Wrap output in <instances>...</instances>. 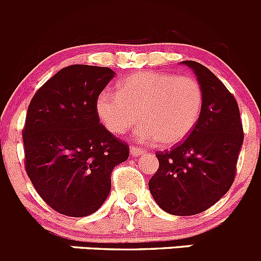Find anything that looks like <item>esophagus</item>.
<instances>
[{
    "label": "esophagus",
    "mask_w": 261,
    "mask_h": 261,
    "mask_svg": "<svg viewBox=\"0 0 261 261\" xmlns=\"http://www.w3.org/2000/svg\"><path fill=\"white\" fill-rule=\"evenodd\" d=\"M130 154L133 157H137V156H139V154H142L143 153L144 151H142L141 148H138V147H136V146H130Z\"/></svg>",
    "instance_id": "1"
}]
</instances>
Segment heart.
Wrapping results in <instances>:
<instances>
[{
  "mask_svg": "<svg viewBox=\"0 0 261 261\" xmlns=\"http://www.w3.org/2000/svg\"><path fill=\"white\" fill-rule=\"evenodd\" d=\"M117 92L104 90L96 99L99 119L110 133L122 134L137 119V141L174 146L197 125L203 105L199 82L190 76L164 72H134L120 81Z\"/></svg>",
  "mask_w": 261,
  "mask_h": 261,
  "instance_id": "heart-1",
  "label": "heart"
}]
</instances>
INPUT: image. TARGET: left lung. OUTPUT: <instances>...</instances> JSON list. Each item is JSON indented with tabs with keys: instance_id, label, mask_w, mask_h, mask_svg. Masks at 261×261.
<instances>
[{
	"instance_id": "1",
	"label": "left lung",
	"mask_w": 261,
	"mask_h": 261,
	"mask_svg": "<svg viewBox=\"0 0 261 261\" xmlns=\"http://www.w3.org/2000/svg\"><path fill=\"white\" fill-rule=\"evenodd\" d=\"M197 77L203 105L197 125L181 143L157 152L160 166L148 181L154 202L174 216L204 212L229 190L244 130L236 100L203 64L180 62Z\"/></svg>"
}]
</instances>
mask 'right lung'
I'll use <instances>...</instances> for the list:
<instances>
[{
    "instance_id": "right-lung-1",
    "label": "right lung",
    "mask_w": 261,
    "mask_h": 261,
    "mask_svg": "<svg viewBox=\"0 0 261 261\" xmlns=\"http://www.w3.org/2000/svg\"><path fill=\"white\" fill-rule=\"evenodd\" d=\"M115 72L72 64L37 91L28 108L25 169L42 199L58 213L96 212L112 189V172L129 147L100 123L96 99Z\"/></svg>"
}]
</instances>
